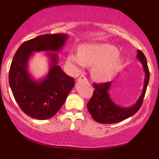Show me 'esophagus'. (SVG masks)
<instances>
[{
	"label": "esophagus",
	"instance_id": "esophagus-1",
	"mask_svg": "<svg viewBox=\"0 0 159 159\" xmlns=\"http://www.w3.org/2000/svg\"><path fill=\"white\" fill-rule=\"evenodd\" d=\"M85 79H86V77H84V75H81L79 78H78V80H85Z\"/></svg>",
	"mask_w": 159,
	"mask_h": 159
}]
</instances>
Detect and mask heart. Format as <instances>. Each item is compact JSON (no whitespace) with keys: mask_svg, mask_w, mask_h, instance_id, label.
Segmentation results:
<instances>
[{"mask_svg":"<svg viewBox=\"0 0 159 159\" xmlns=\"http://www.w3.org/2000/svg\"><path fill=\"white\" fill-rule=\"evenodd\" d=\"M121 61L116 48L108 44H83L78 53H70L66 64L70 75L77 76L84 66H92L91 74L95 80L106 82L116 72Z\"/></svg>","mask_w":159,"mask_h":159,"instance_id":"b5f03b06","label":"heart"}]
</instances>
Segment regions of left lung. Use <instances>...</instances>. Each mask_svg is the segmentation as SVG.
Wrapping results in <instances>:
<instances>
[{
	"label": "left lung",
	"mask_w": 159,
	"mask_h": 159,
	"mask_svg": "<svg viewBox=\"0 0 159 159\" xmlns=\"http://www.w3.org/2000/svg\"><path fill=\"white\" fill-rule=\"evenodd\" d=\"M137 58L142 64L145 72L143 88L138 101L131 106L121 107L115 103L110 98L108 91L111 87L112 81L101 84L94 83V93L89 101L87 107L93 119L95 121L101 124L117 123L133 116L140 109L146 92L147 86L148 84L150 73L146 58L140 50H138Z\"/></svg>",
	"instance_id": "1"
}]
</instances>
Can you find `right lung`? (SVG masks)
Wrapping results in <instances>:
<instances>
[{"mask_svg":"<svg viewBox=\"0 0 159 159\" xmlns=\"http://www.w3.org/2000/svg\"><path fill=\"white\" fill-rule=\"evenodd\" d=\"M68 38L66 34H46L23 43L17 50L10 66L8 81L21 109L34 119L53 117L75 86V80L58 65L59 52ZM34 52H47L49 72L45 78L34 79L28 71V63Z\"/></svg>","mask_w":159,"mask_h":159,"instance_id":"add662e5","label":"right lung"}]
</instances>
